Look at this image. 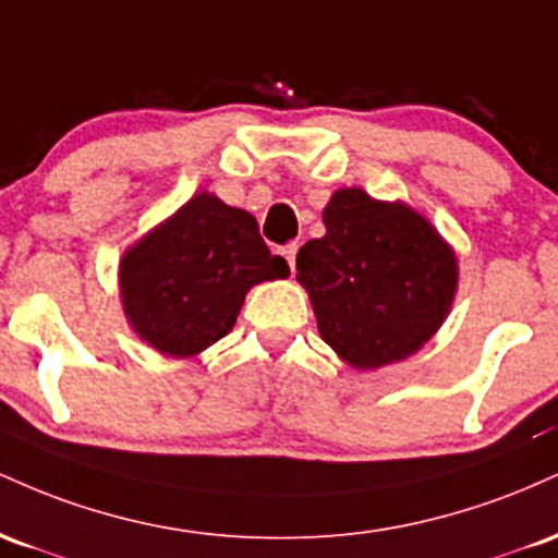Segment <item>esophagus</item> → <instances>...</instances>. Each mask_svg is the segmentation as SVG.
Segmentation results:
<instances>
[{
	"label": "esophagus",
	"mask_w": 558,
	"mask_h": 558,
	"mask_svg": "<svg viewBox=\"0 0 558 558\" xmlns=\"http://www.w3.org/2000/svg\"><path fill=\"white\" fill-rule=\"evenodd\" d=\"M279 255L281 258L287 260V266L290 268H295V258H298V245H284L279 250Z\"/></svg>",
	"instance_id": "obj_1"
}]
</instances>
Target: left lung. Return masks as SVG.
<instances>
[{
	"label": "left lung",
	"mask_w": 558,
	"mask_h": 558,
	"mask_svg": "<svg viewBox=\"0 0 558 558\" xmlns=\"http://www.w3.org/2000/svg\"><path fill=\"white\" fill-rule=\"evenodd\" d=\"M322 218L324 236L298 253L322 340L361 372L418 353L459 290L453 247L411 205L361 186L337 190Z\"/></svg>",
	"instance_id": "left-lung-1"
}]
</instances>
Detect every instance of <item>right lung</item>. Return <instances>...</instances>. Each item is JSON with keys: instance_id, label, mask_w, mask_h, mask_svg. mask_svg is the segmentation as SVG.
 I'll return each instance as SVG.
<instances>
[{"instance_id": "1", "label": "right lung", "mask_w": 558, "mask_h": 558, "mask_svg": "<svg viewBox=\"0 0 558 558\" xmlns=\"http://www.w3.org/2000/svg\"><path fill=\"white\" fill-rule=\"evenodd\" d=\"M290 277L260 240L258 221L197 192L131 245L118 263L129 327L168 359H195L236 324L255 284Z\"/></svg>"}]
</instances>
